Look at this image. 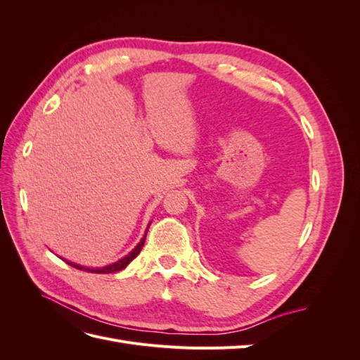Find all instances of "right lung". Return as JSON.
<instances>
[{
	"instance_id": "1",
	"label": "right lung",
	"mask_w": 360,
	"mask_h": 360,
	"mask_svg": "<svg viewBox=\"0 0 360 360\" xmlns=\"http://www.w3.org/2000/svg\"><path fill=\"white\" fill-rule=\"evenodd\" d=\"M151 224V222H150ZM150 226V225H148ZM148 230V228H147ZM146 236H147V233H146ZM146 236L143 237V240H141L138 245H136V248L132 250V252H130L129 255H126L124 258H122V259H118V261H115V263H112V264H110V266H105V267H101V269H90V267H84V266H79V264H75V263H69V261H66V263L69 264V266H72V267H75V269H79V270H85V271H91V274H114V271H120V270H123L130 261H132L135 257H138V254L141 252V249H143V246H144V242H146Z\"/></svg>"
}]
</instances>
